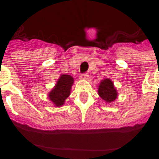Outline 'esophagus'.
Returning <instances> with one entry per match:
<instances>
[{"mask_svg":"<svg viewBox=\"0 0 159 159\" xmlns=\"http://www.w3.org/2000/svg\"><path fill=\"white\" fill-rule=\"evenodd\" d=\"M80 78L82 80H88L89 79V75L88 74H82L80 76Z\"/></svg>","mask_w":159,"mask_h":159,"instance_id":"esophagus-1","label":"esophagus"}]
</instances>
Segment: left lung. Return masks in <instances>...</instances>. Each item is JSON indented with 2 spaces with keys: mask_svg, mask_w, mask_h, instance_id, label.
<instances>
[{
  "mask_svg": "<svg viewBox=\"0 0 159 159\" xmlns=\"http://www.w3.org/2000/svg\"><path fill=\"white\" fill-rule=\"evenodd\" d=\"M97 93L106 104H111L118 98V91L111 78L102 79L97 87Z\"/></svg>",
  "mask_w": 159,
  "mask_h": 159,
  "instance_id": "1",
  "label": "left lung"
}]
</instances>
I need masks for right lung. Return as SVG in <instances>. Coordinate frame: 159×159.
<instances>
[{
	"mask_svg": "<svg viewBox=\"0 0 159 159\" xmlns=\"http://www.w3.org/2000/svg\"><path fill=\"white\" fill-rule=\"evenodd\" d=\"M74 84V77L67 73L60 74L54 87L48 92V98L54 107L64 106L66 100L71 95V90Z\"/></svg>",
	"mask_w": 159,
	"mask_h": 159,
	"instance_id": "1",
	"label": "right lung"
}]
</instances>
